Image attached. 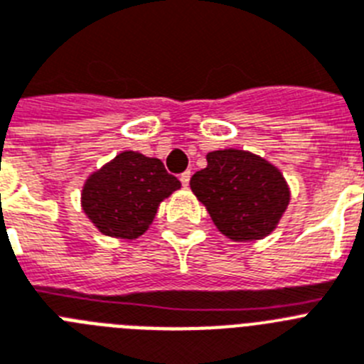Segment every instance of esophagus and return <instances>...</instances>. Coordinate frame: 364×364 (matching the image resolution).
<instances>
[{
    "label": "esophagus",
    "mask_w": 364,
    "mask_h": 364,
    "mask_svg": "<svg viewBox=\"0 0 364 364\" xmlns=\"http://www.w3.org/2000/svg\"><path fill=\"white\" fill-rule=\"evenodd\" d=\"M191 172H183L181 176H179V179H181V185L183 186H188V183H191Z\"/></svg>",
    "instance_id": "34e87169"
}]
</instances>
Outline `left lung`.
I'll return each instance as SVG.
<instances>
[{
    "label": "left lung",
    "mask_w": 364,
    "mask_h": 364,
    "mask_svg": "<svg viewBox=\"0 0 364 364\" xmlns=\"http://www.w3.org/2000/svg\"><path fill=\"white\" fill-rule=\"evenodd\" d=\"M196 198L207 207L221 235L235 242L273 232L289 205V188L277 166L251 151L216 150L207 168L191 178Z\"/></svg>",
    "instance_id": "left-lung-1"
}]
</instances>
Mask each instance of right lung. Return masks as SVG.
Returning a JSON list of instances; mask_svg holds the SVG:
<instances>
[{
  "label": "right lung",
  "instance_id": "add662e5",
  "mask_svg": "<svg viewBox=\"0 0 364 364\" xmlns=\"http://www.w3.org/2000/svg\"><path fill=\"white\" fill-rule=\"evenodd\" d=\"M179 186L159 159L122 151L91 173L82 191V208L102 235L134 240L154 221L161 201Z\"/></svg>",
  "mask_w": 364,
  "mask_h": 364
}]
</instances>
